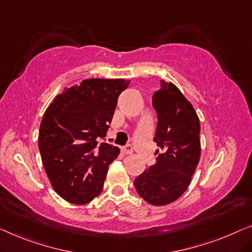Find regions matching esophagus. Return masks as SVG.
Listing matches in <instances>:
<instances>
[{
    "mask_svg": "<svg viewBox=\"0 0 252 252\" xmlns=\"http://www.w3.org/2000/svg\"><path fill=\"white\" fill-rule=\"evenodd\" d=\"M121 152L125 154V155H129V154H132L133 149H132V146L131 145H126L125 147L121 148Z\"/></svg>",
    "mask_w": 252,
    "mask_h": 252,
    "instance_id": "34e87169",
    "label": "esophagus"
}]
</instances>
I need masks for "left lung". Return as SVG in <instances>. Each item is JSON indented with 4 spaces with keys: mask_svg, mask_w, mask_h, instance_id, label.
I'll return each instance as SVG.
<instances>
[{
    "mask_svg": "<svg viewBox=\"0 0 252 252\" xmlns=\"http://www.w3.org/2000/svg\"><path fill=\"white\" fill-rule=\"evenodd\" d=\"M157 114L156 163L134 180L139 196L154 206L174 201L187 190L200 158V123L192 105L172 84L160 80L153 95Z\"/></svg>",
    "mask_w": 252,
    "mask_h": 252,
    "instance_id": "1",
    "label": "left lung"
}]
</instances>
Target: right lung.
I'll return each mask as SVG.
<instances>
[{"label": "right lung", "instance_id": "obj_1", "mask_svg": "<svg viewBox=\"0 0 252 252\" xmlns=\"http://www.w3.org/2000/svg\"><path fill=\"white\" fill-rule=\"evenodd\" d=\"M129 85L125 79H86L56 96L44 113L38 148L45 172L55 192L71 204H87L103 189L120 149L98 139L106 136Z\"/></svg>", "mask_w": 252, "mask_h": 252}]
</instances>
